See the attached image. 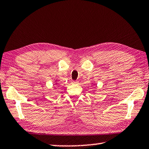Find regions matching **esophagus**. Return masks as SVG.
<instances>
[{
	"mask_svg": "<svg viewBox=\"0 0 149 149\" xmlns=\"http://www.w3.org/2000/svg\"><path fill=\"white\" fill-rule=\"evenodd\" d=\"M72 83H73V84H77V81H72Z\"/></svg>",
	"mask_w": 149,
	"mask_h": 149,
	"instance_id": "esophagus-1",
	"label": "esophagus"
}]
</instances>
